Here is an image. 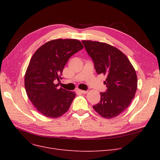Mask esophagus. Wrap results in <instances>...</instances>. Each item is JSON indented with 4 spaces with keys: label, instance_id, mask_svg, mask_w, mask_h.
Listing matches in <instances>:
<instances>
[{
    "label": "esophagus",
    "instance_id": "esophagus-1",
    "mask_svg": "<svg viewBox=\"0 0 160 160\" xmlns=\"http://www.w3.org/2000/svg\"><path fill=\"white\" fill-rule=\"evenodd\" d=\"M78 91H79V92H80V93H83V94H86L87 93H88V91H84V90H81V89H78Z\"/></svg>",
    "mask_w": 160,
    "mask_h": 160
}]
</instances>
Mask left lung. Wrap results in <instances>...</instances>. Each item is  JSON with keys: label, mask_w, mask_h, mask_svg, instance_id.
<instances>
[{"label": "left lung", "mask_w": 160, "mask_h": 160, "mask_svg": "<svg viewBox=\"0 0 160 160\" xmlns=\"http://www.w3.org/2000/svg\"><path fill=\"white\" fill-rule=\"evenodd\" d=\"M82 42L93 59L97 72L106 77L104 83L107 91L100 93V102L93 108L101 117L113 118L125 110L135 97L138 88L136 70L117 48L96 41Z\"/></svg>", "instance_id": "obj_1"}]
</instances>
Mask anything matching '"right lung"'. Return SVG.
<instances>
[{"label": "right lung", "instance_id": "obj_1", "mask_svg": "<svg viewBox=\"0 0 160 160\" xmlns=\"http://www.w3.org/2000/svg\"><path fill=\"white\" fill-rule=\"evenodd\" d=\"M83 48L74 39H56L41 46L33 54L25 72L24 87L31 102L42 115L58 118L69 110L75 92L58 88L70 57Z\"/></svg>", "mask_w": 160, "mask_h": 160}]
</instances>
